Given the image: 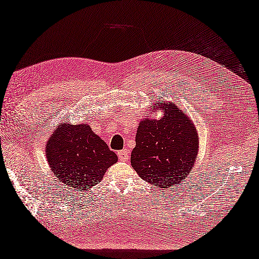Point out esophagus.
<instances>
[{"label": "esophagus", "mask_w": 259, "mask_h": 259, "mask_svg": "<svg viewBox=\"0 0 259 259\" xmlns=\"http://www.w3.org/2000/svg\"><path fill=\"white\" fill-rule=\"evenodd\" d=\"M117 155L120 161H127L130 159V152L127 150H122L117 152Z\"/></svg>", "instance_id": "esophagus-1"}]
</instances>
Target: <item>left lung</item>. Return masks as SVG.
<instances>
[{"label":"left lung","mask_w":259,"mask_h":259,"mask_svg":"<svg viewBox=\"0 0 259 259\" xmlns=\"http://www.w3.org/2000/svg\"><path fill=\"white\" fill-rule=\"evenodd\" d=\"M159 109L162 117L149 116L139 124L131 164L144 181L168 189L182 183L193 168L199 134L194 122L176 104L160 100L151 113Z\"/></svg>","instance_id":"8db88e82"}]
</instances>
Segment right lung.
Returning <instances> with one entry per match:
<instances>
[{
  "label": "right lung",
  "mask_w": 259,
  "mask_h": 259,
  "mask_svg": "<svg viewBox=\"0 0 259 259\" xmlns=\"http://www.w3.org/2000/svg\"><path fill=\"white\" fill-rule=\"evenodd\" d=\"M46 156L52 173L75 191H88L103 180L118 157L91 125L59 124L47 141Z\"/></svg>",
  "instance_id": "1"
}]
</instances>
